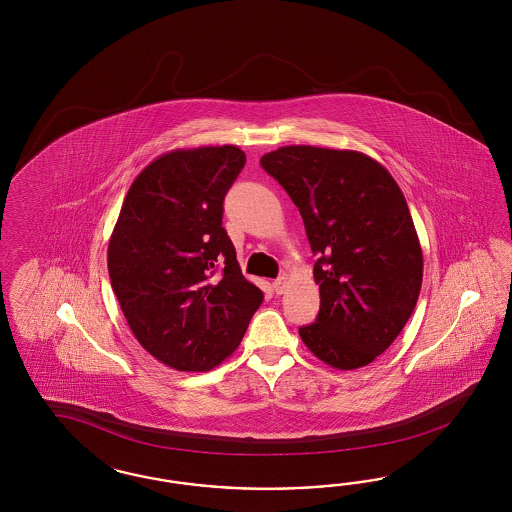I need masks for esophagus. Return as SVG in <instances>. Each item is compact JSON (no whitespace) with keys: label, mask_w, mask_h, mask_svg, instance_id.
Here are the masks:
<instances>
[{"label":"esophagus","mask_w":512,"mask_h":512,"mask_svg":"<svg viewBox=\"0 0 512 512\" xmlns=\"http://www.w3.org/2000/svg\"><path fill=\"white\" fill-rule=\"evenodd\" d=\"M272 287H274L276 295H283L287 291V287H289V279L285 278V276H279L278 279H274Z\"/></svg>","instance_id":"esophagus-1"}]
</instances>
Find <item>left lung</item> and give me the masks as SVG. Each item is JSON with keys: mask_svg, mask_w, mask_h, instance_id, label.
I'll list each match as a JSON object with an SVG mask.
<instances>
[{"mask_svg": "<svg viewBox=\"0 0 512 512\" xmlns=\"http://www.w3.org/2000/svg\"><path fill=\"white\" fill-rule=\"evenodd\" d=\"M261 165L304 219L321 308L298 334L338 370L368 366L398 338L419 300L422 249L402 189L370 155L283 146Z\"/></svg>", "mask_w": 512, "mask_h": 512, "instance_id": "obj_1", "label": "left lung"}]
</instances>
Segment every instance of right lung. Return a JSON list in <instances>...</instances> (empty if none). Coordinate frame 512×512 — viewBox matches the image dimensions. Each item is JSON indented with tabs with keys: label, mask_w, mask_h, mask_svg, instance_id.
Segmentation results:
<instances>
[{
	"label": "right lung",
	"mask_w": 512,
	"mask_h": 512,
	"mask_svg": "<svg viewBox=\"0 0 512 512\" xmlns=\"http://www.w3.org/2000/svg\"><path fill=\"white\" fill-rule=\"evenodd\" d=\"M244 165L233 144L159 155L129 187L110 236V283L125 321L178 372H208L231 357L263 304L221 227Z\"/></svg>",
	"instance_id": "add662e5"
}]
</instances>
